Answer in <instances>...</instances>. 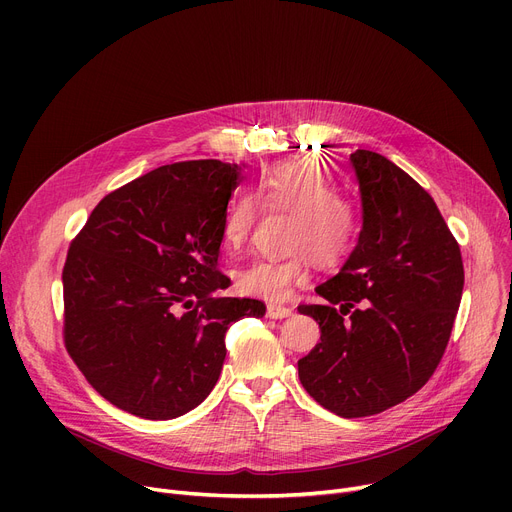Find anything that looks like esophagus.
<instances>
[{
	"mask_svg": "<svg viewBox=\"0 0 512 512\" xmlns=\"http://www.w3.org/2000/svg\"><path fill=\"white\" fill-rule=\"evenodd\" d=\"M292 313L290 307H284V305H267V317L270 319H284Z\"/></svg>",
	"mask_w": 512,
	"mask_h": 512,
	"instance_id": "obj_1",
	"label": "esophagus"
}]
</instances>
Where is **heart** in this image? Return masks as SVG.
Masks as SVG:
<instances>
[{
  "label": "heart",
  "instance_id": "obj_1",
  "mask_svg": "<svg viewBox=\"0 0 512 512\" xmlns=\"http://www.w3.org/2000/svg\"><path fill=\"white\" fill-rule=\"evenodd\" d=\"M336 180L315 161L292 159L265 170L257 184V197L240 191L226 207L220 240L228 255L247 245L259 220L261 207L294 215L288 249L299 251L288 259H255L234 276L236 290L245 297L284 301L309 280L311 259L319 267H338L357 247L361 215ZM260 201L257 202L256 199Z\"/></svg>",
  "mask_w": 512,
  "mask_h": 512
}]
</instances>
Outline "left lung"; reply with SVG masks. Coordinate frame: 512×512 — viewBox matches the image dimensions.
<instances>
[{"label": "left lung", "mask_w": 512, "mask_h": 512, "mask_svg": "<svg viewBox=\"0 0 512 512\" xmlns=\"http://www.w3.org/2000/svg\"><path fill=\"white\" fill-rule=\"evenodd\" d=\"M363 230L342 270L299 305L321 342L299 361L303 388L353 419L407 400L442 361L459 311L465 270L459 242L423 186L390 159L351 153Z\"/></svg>", "instance_id": "8db88e82"}]
</instances>
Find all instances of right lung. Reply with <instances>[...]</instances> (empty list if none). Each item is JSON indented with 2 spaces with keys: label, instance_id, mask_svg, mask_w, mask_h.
Returning <instances> with one entry per match:
<instances>
[{
  "label": "right lung",
  "instance_id": "1",
  "mask_svg": "<svg viewBox=\"0 0 512 512\" xmlns=\"http://www.w3.org/2000/svg\"><path fill=\"white\" fill-rule=\"evenodd\" d=\"M220 159L161 166L91 211L72 240L64 282L66 351L114 407L174 419L207 398L226 359V332L257 299L215 297L220 228L238 186Z\"/></svg>",
  "mask_w": 512,
  "mask_h": 512
}]
</instances>
